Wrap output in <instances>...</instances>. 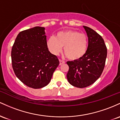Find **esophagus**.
Instances as JSON below:
<instances>
[{
  "label": "esophagus",
  "instance_id": "obj_1",
  "mask_svg": "<svg viewBox=\"0 0 120 120\" xmlns=\"http://www.w3.org/2000/svg\"><path fill=\"white\" fill-rule=\"evenodd\" d=\"M64 63H65V62L64 61V60H60V65H61V64H64Z\"/></svg>",
  "mask_w": 120,
  "mask_h": 120
}]
</instances>
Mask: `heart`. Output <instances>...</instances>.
Returning a JSON list of instances; mask_svg holds the SVG:
<instances>
[{"label":"heart","instance_id":"heart-1","mask_svg":"<svg viewBox=\"0 0 120 120\" xmlns=\"http://www.w3.org/2000/svg\"><path fill=\"white\" fill-rule=\"evenodd\" d=\"M48 49L54 55H58L64 47V53L70 60H80L86 54L88 39L83 33L73 30L58 32L56 37L51 36L47 41Z\"/></svg>","mask_w":120,"mask_h":120}]
</instances>
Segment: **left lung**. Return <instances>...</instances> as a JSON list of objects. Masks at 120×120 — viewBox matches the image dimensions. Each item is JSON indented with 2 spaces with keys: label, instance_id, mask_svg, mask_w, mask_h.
I'll return each instance as SVG.
<instances>
[{
  "label": "left lung",
  "instance_id": "obj_1",
  "mask_svg": "<svg viewBox=\"0 0 120 120\" xmlns=\"http://www.w3.org/2000/svg\"><path fill=\"white\" fill-rule=\"evenodd\" d=\"M88 38L86 54L80 60L68 61V82L78 88L87 87L99 79L103 72L107 56V49L101 36L88 26H83Z\"/></svg>",
  "mask_w": 120,
  "mask_h": 120
}]
</instances>
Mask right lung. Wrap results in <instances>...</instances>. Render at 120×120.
Returning a JSON list of instances; mask_svg holds the SVG:
<instances>
[{"mask_svg": "<svg viewBox=\"0 0 120 120\" xmlns=\"http://www.w3.org/2000/svg\"><path fill=\"white\" fill-rule=\"evenodd\" d=\"M12 68L16 76L30 88L47 86L60 64L47 46L45 28L35 26L20 32L12 48Z\"/></svg>", "mask_w": 120, "mask_h": 120, "instance_id": "add662e5", "label": "right lung"}]
</instances>
